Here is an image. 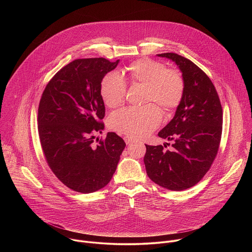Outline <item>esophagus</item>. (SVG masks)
<instances>
[{"instance_id":"1","label":"esophagus","mask_w":252,"mask_h":252,"mask_svg":"<svg viewBox=\"0 0 252 252\" xmlns=\"http://www.w3.org/2000/svg\"><path fill=\"white\" fill-rule=\"evenodd\" d=\"M124 139H125V141H126V145H128V143H130V142L134 141V139H133L132 137H129V136H125V137H124Z\"/></svg>"}]
</instances>
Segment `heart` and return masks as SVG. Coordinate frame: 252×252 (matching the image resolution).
Wrapping results in <instances>:
<instances>
[{
	"label": "heart",
	"instance_id": "b5f03b06",
	"mask_svg": "<svg viewBox=\"0 0 252 252\" xmlns=\"http://www.w3.org/2000/svg\"><path fill=\"white\" fill-rule=\"evenodd\" d=\"M127 76L131 84L146 86L145 102L157 103L165 113H169L181 103L185 94V81L176 69L166 68L165 64L150 59H141L127 66ZM126 82L118 71H110L101 80L100 95L104 104L115 109L124 103ZM156 104V105H157ZM154 103L140 109H123L109 119L113 130L129 137L146 136L161 123V112Z\"/></svg>",
	"mask_w": 252,
	"mask_h": 252
}]
</instances>
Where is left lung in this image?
I'll list each match as a JSON object with an SVG mask.
<instances>
[{"label":"left lung","instance_id":"8db88e82","mask_svg":"<svg viewBox=\"0 0 252 252\" xmlns=\"http://www.w3.org/2000/svg\"><path fill=\"white\" fill-rule=\"evenodd\" d=\"M158 56L178 65L185 94L173 119L158 132L159 137L173 140L172 151H165V145H146L143 162L154 183L179 191L200 182L215 159L222 132V107L212 82L195 63L174 53Z\"/></svg>","mask_w":252,"mask_h":252}]
</instances>
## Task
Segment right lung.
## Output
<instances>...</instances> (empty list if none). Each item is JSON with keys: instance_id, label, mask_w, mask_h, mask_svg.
I'll return each mask as SVG.
<instances>
[{"instance_id": "1", "label": "right lung", "mask_w": 252, "mask_h": 252, "mask_svg": "<svg viewBox=\"0 0 252 252\" xmlns=\"http://www.w3.org/2000/svg\"><path fill=\"white\" fill-rule=\"evenodd\" d=\"M119 62H70L48 83L40 100L38 129L45 158L60 181L78 192H94L109 184L126 148L116 132L94 143L104 126L100 83Z\"/></svg>"}]
</instances>
